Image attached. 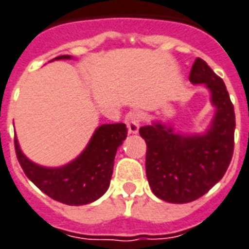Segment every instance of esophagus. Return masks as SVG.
Instances as JSON below:
<instances>
[{"instance_id":"esophagus-1","label":"esophagus","mask_w":249,"mask_h":249,"mask_svg":"<svg viewBox=\"0 0 249 249\" xmlns=\"http://www.w3.org/2000/svg\"><path fill=\"white\" fill-rule=\"evenodd\" d=\"M124 121H126V124H127L128 127V133H138L139 124H141V114H139L138 111H130V112H127Z\"/></svg>"}]
</instances>
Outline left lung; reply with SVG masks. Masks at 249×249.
Instances as JSON below:
<instances>
[{
  "label": "left lung",
  "instance_id": "left-lung-1",
  "mask_svg": "<svg viewBox=\"0 0 249 249\" xmlns=\"http://www.w3.org/2000/svg\"><path fill=\"white\" fill-rule=\"evenodd\" d=\"M189 80L204 83L217 107L206 135L182 137L162 124L139 128L144 139L146 176L153 193L167 202L185 204L209 192L224 177L234 147V108L223 79L197 57Z\"/></svg>",
  "mask_w": 249,
  "mask_h": 249
}]
</instances>
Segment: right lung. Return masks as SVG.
<instances>
[{
	"mask_svg": "<svg viewBox=\"0 0 249 249\" xmlns=\"http://www.w3.org/2000/svg\"><path fill=\"white\" fill-rule=\"evenodd\" d=\"M71 59L63 54L54 57ZM127 137L124 123L100 126L82 156L59 169L41 167L21 153L15 138V149L25 176L51 198L67 205H86L98 200L108 189L116 150Z\"/></svg>",
	"mask_w": 249,
	"mask_h": 249,
	"instance_id": "add662e5",
	"label": "right lung"
}]
</instances>
